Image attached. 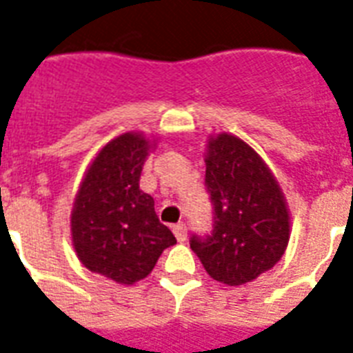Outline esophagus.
Returning <instances> with one entry per match:
<instances>
[{
    "instance_id": "1",
    "label": "esophagus",
    "mask_w": 353,
    "mask_h": 353,
    "mask_svg": "<svg viewBox=\"0 0 353 353\" xmlns=\"http://www.w3.org/2000/svg\"><path fill=\"white\" fill-rule=\"evenodd\" d=\"M173 234L176 237V241H185V237H188V228L185 225H174L173 226Z\"/></svg>"
}]
</instances>
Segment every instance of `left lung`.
Here are the masks:
<instances>
[{
	"mask_svg": "<svg viewBox=\"0 0 353 353\" xmlns=\"http://www.w3.org/2000/svg\"><path fill=\"white\" fill-rule=\"evenodd\" d=\"M204 162L215 225L206 239L191 237V250L215 281L236 288L280 261L291 214L274 173L241 138L212 134Z\"/></svg>",
	"mask_w": 353,
	"mask_h": 353,
	"instance_id": "obj_1",
	"label": "left lung"
}]
</instances>
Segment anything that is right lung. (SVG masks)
I'll return each mask as SVG.
<instances>
[{
    "instance_id": "add662e5",
    "label": "right lung",
    "mask_w": 353,
    "mask_h": 353,
    "mask_svg": "<svg viewBox=\"0 0 353 353\" xmlns=\"http://www.w3.org/2000/svg\"><path fill=\"white\" fill-rule=\"evenodd\" d=\"M158 138L125 132L90 162L73 201L72 245L95 274L132 285L151 274L176 239L154 212V199L139 190V176Z\"/></svg>"
}]
</instances>
